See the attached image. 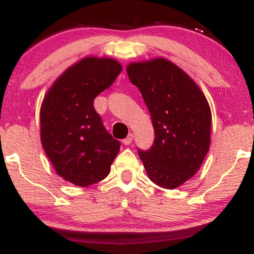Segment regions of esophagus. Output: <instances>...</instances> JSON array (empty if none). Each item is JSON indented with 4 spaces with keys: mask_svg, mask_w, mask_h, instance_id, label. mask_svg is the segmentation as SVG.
<instances>
[{
    "mask_svg": "<svg viewBox=\"0 0 254 254\" xmlns=\"http://www.w3.org/2000/svg\"><path fill=\"white\" fill-rule=\"evenodd\" d=\"M132 138H133V135H132V133H129V135H127V138H124V139H123V143H124L125 145H129V144H131V142H132Z\"/></svg>",
    "mask_w": 254,
    "mask_h": 254,
    "instance_id": "esophagus-1",
    "label": "esophagus"
}]
</instances>
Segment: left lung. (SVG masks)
<instances>
[{
  "mask_svg": "<svg viewBox=\"0 0 254 254\" xmlns=\"http://www.w3.org/2000/svg\"><path fill=\"white\" fill-rule=\"evenodd\" d=\"M127 71L155 132L153 145L138 155L151 182L173 190L194 176L209 151L210 107L193 80L170 61L131 63Z\"/></svg>",
  "mask_w": 254,
  "mask_h": 254,
  "instance_id": "8db88e82",
  "label": "left lung"
}]
</instances>
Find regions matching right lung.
<instances>
[{
    "mask_svg": "<svg viewBox=\"0 0 254 254\" xmlns=\"http://www.w3.org/2000/svg\"><path fill=\"white\" fill-rule=\"evenodd\" d=\"M122 65L88 57L52 84L40 110V138L58 176L77 186L105 179L121 148L105 129L94 99L115 82Z\"/></svg>",
    "mask_w": 254,
    "mask_h": 254,
    "instance_id": "right-lung-1",
    "label": "right lung"
}]
</instances>
